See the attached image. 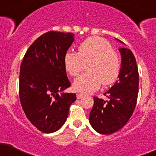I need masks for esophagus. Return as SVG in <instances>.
<instances>
[{"label":"esophagus","instance_id":"esophagus-1","mask_svg":"<svg viewBox=\"0 0 156 156\" xmlns=\"http://www.w3.org/2000/svg\"><path fill=\"white\" fill-rule=\"evenodd\" d=\"M83 96V94H82V93H77V94H76V98L78 99H81Z\"/></svg>","mask_w":156,"mask_h":156}]
</instances>
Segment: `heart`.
<instances>
[{"label":"heart","instance_id":"b5f03b06","mask_svg":"<svg viewBox=\"0 0 156 156\" xmlns=\"http://www.w3.org/2000/svg\"><path fill=\"white\" fill-rule=\"evenodd\" d=\"M89 61L88 73L77 77L73 83L76 90L87 93L104 86H110L118 80L121 70L119 55L112 50L106 40L96 36L90 37L78 46V53L67 51L63 57V66L72 76L79 74L83 63Z\"/></svg>","mask_w":156,"mask_h":156}]
</instances>
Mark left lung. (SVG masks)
<instances>
[{
	"instance_id": "8db88e82",
	"label": "left lung",
	"mask_w": 156,
	"mask_h": 156,
	"mask_svg": "<svg viewBox=\"0 0 156 156\" xmlns=\"http://www.w3.org/2000/svg\"><path fill=\"white\" fill-rule=\"evenodd\" d=\"M119 50L122 56L119 79L104 93L108 100L93 97L94 104L90 113V125L104 135L122 128L131 118L137 103L139 71L136 58L129 49L122 47Z\"/></svg>"
}]
</instances>
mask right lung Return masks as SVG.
I'll use <instances>...</instances> for the list:
<instances>
[{
  "label": "right lung",
  "mask_w": 156,
  "mask_h": 156,
  "mask_svg": "<svg viewBox=\"0 0 156 156\" xmlns=\"http://www.w3.org/2000/svg\"><path fill=\"white\" fill-rule=\"evenodd\" d=\"M73 34L48 31L30 45L23 58L19 96L23 110L37 129L51 133L60 129L76 99L75 93H61L71 83L63 57L73 42Z\"/></svg>",
  "instance_id": "add662e5"
}]
</instances>
